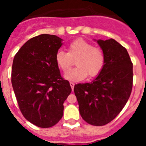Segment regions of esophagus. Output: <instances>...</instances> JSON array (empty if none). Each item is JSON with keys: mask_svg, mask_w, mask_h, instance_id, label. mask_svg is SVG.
Wrapping results in <instances>:
<instances>
[{"mask_svg": "<svg viewBox=\"0 0 146 146\" xmlns=\"http://www.w3.org/2000/svg\"><path fill=\"white\" fill-rule=\"evenodd\" d=\"M69 83H70V86H71V88H72V91H74V82H70Z\"/></svg>", "mask_w": 146, "mask_h": 146, "instance_id": "34e87169", "label": "esophagus"}]
</instances>
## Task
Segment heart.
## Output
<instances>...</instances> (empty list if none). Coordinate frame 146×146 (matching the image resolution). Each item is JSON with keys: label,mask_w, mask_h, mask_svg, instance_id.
I'll list each match as a JSON object with an SVG mask.
<instances>
[{"label": "heart", "mask_w": 146, "mask_h": 146, "mask_svg": "<svg viewBox=\"0 0 146 146\" xmlns=\"http://www.w3.org/2000/svg\"><path fill=\"white\" fill-rule=\"evenodd\" d=\"M76 60L77 67L66 74V79L72 81H80L86 77H96L102 70L104 64L103 51L83 39H77L68 46V52L58 51L55 61L64 72H67Z\"/></svg>", "instance_id": "heart-1"}]
</instances>
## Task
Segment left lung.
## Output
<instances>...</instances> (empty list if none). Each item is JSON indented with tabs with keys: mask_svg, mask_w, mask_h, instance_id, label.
Instances as JSON below:
<instances>
[{
	"mask_svg": "<svg viewBox=\"0 0 146 146\" xmlns=\"http://www.w3.org/2000/svg\"><path fill=\"white\" fill-rule=\"evenodd\" d=\"M104 55L102 70L93 82L74 86L82 119L94 126L113 121L128 101L132 89L133 64L125 47L113 38L97 40Z\"/></svg>",
	"mask_w": 146,
	"mask_h": 146,
	"instance_id": "8db88e82",
	"label": "left lung"
}]
</instances>
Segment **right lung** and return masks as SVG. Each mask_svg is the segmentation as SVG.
Wrapping results in <instances>:
<instances>
[{"label": "right lung", "mask_w": 146, "mask_h": 146, "mask_svg": "<svg viewBox=\"0 0 146 146\" xmlns=\"http://www.w3.org/2000/svg\"><path fill=\"white\" fill-rule=\"evenodd\" d=\"M62 41L55 35L33 37L22 46L13 60L11 84L20 111L41 128L51 127L61 119L64 102L72 92L55 61Z\"/></svg>", "instance_id": "obj_1"}]
</instances>
